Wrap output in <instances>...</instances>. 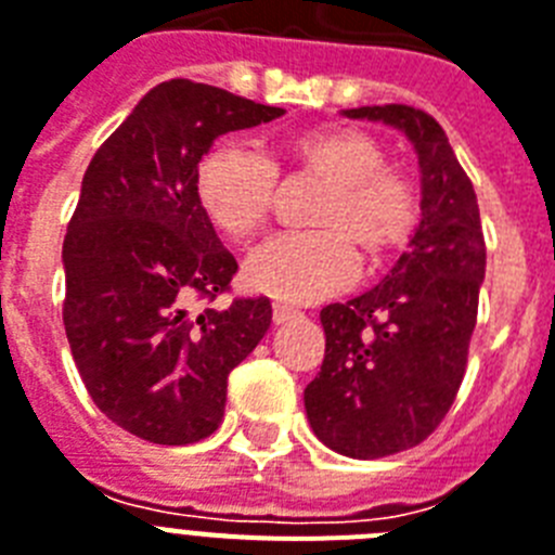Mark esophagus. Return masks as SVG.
Wrapping results in <instances>:
<instances>
[{"label": "esophagus", "mask_w": 555, "mask_h": 555, "mask_svg": "<svg viewBox=\"0 0 555 555\" xmlns=\"http://www.w3.org/2000/svg\"><path fill=\"white\" fill-rule=\"evenodd\" d=\"M297 318V309L295 306H286V304H274L272 306V320L281 326V323H286V320Z\"/></svg>", "instance_id": "esophagus-1"}]
</instances>
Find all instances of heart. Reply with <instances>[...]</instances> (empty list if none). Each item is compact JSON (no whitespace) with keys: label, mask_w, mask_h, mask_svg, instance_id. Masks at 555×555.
<instances>
[{"label":"heart","mask_w":555,"mask_h":555,"mask_svg":"<svg viewBox=\"0 0 555 555\" xmlns=\"http://www.w3.org/2000/svg\"><path fill=\"white\" fill-rule=\"evenodd\" d=\"M292 155L326 178L314 221L323 229L278 232L249 251L244 278L255 292L288 304L334 295L357 278L360 260L400 246L416 221V195L405 176L386 167V153L360 130H311L292 141ZM198 201L206 218L232 241L255 235L267 221L278 167L260 146L223 139L201 158Z\"/></svg>","instance_id":"obj_1"}]
</instances>
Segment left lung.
I'll use <instances>...</instances> for the list:
<instances>
[{
	"label": "left lung",
	"instance_id": "obj_1",
	"mask_svg": "<svg viewBox=\"0 0 555 555\" xmlns=\"http://www.w3.org/2000/svg\"><path fill=\"white\" fill-rule=\"evenodd\" d=\"M411 141L420 164V223L374 288L320 311L326 357L304 391L314 437L351 460L420 446L460 391L485 281L476 192L446 130L405 104L343 109Z\"/></svg>",
	"mask_w": 555,
	"mask_h": 555
}]
</instances>
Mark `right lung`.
Here are the masks:
<instances>
[{"label":"right lung","instance_id":"add662e5","mask_svg":"<svg viewBox=\"0 0 555 555\" xmlns=\"http://www.w3.org/2000/svg\"><path fill=\"white\" fill-rule=\"evenodd\" d=\"M283 113L221 87L162 81L87 167L62 246L64 332L87 393L132 437L155 446L209 437L229 371L272 323L269 297L190 311L237 272L195 178L218 135Z\"/></svg>","mask_w":555,"mask_h":555}]
</instances>
